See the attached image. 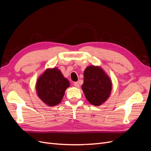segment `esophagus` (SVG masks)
<instances>
[{
    "instance_id": "1",
    "label": "esophagus",
    "mask_w": 151,
    "mask_h": 151,
    "mask_svg": "<svg viewBox=\"0 0 151 151\" xmlns=\"http://www.w3.org/2000/svg\"><path fill=\"white\" fill-rule=\"evenodd\" d=\"M74 85L76 88H79V82H75L74 83Z\"/></svg>"
}]
</instances>
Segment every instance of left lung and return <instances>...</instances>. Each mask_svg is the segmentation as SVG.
<instances>
[{
	"mask_svg": "<svg viewBox=\"0 0 151 151\" xmlns=\"http://www.w3.org/2000/svg\"><path fill=\"white\" fill-rule=\"evenodd\" d=\"M84 84L82 86L87 100L94 106H99L109 96L111 82L101 68L89 66L84 73Z\"/></svg>",
	"mask_w": 151,
	"mask_h": 151,
	"instance_id": "left-lung-1",
	"label": "left lung"
}]
</instances>
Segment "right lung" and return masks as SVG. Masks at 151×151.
<instances>
[{"label":"right lung","mask_w":151,"mask_h":151,"mask_svg":"<svg viewBox=\"0 0 151 151\" xmlns=\"http://www.w3.org/2000/svg\"><path fill=\"white\" fill-rule=\"evenodd\" d=\"M69 86V82L61 72L54 68L47 69L39 77L36 88L38 97L48 106H53L61 102Z\"/></svg>","instance_id":"1"}]
</instances>
